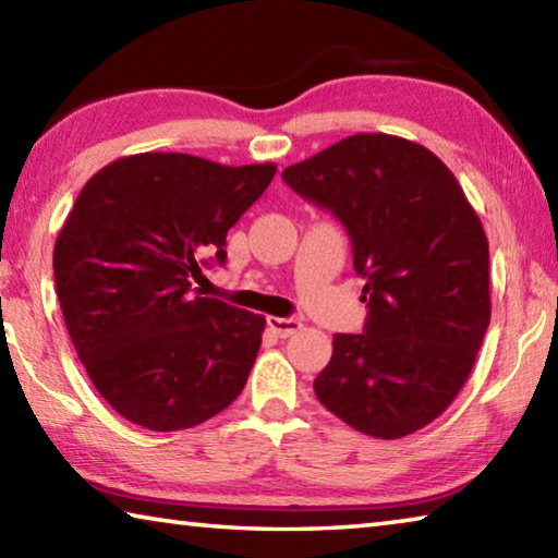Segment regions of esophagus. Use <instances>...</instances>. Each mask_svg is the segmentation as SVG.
<instances>
[{
	"label": "esophagus",
	"mask_w": 558,
	"mask_h": 558,
	"mask_svg": "<svg viewBox=\"0 0 558 558\" xmlns=\"http://www.w3.org/2000/svg\"><path fill=\"white\" fill-rule=\"evenodd\" d=\"M300 327H302L300 319H292V317H268V329H270L272 335H278L282 339L295 335Z\"/></svg>",
	"instance_id": "obj_1"
}]
</instances>
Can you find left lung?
Returning <instances> with one entry per match:
<instances>
[{"mask_svg":"<svg viewBox=\"0 0 558 558\" xmlns=\"http://www.w3.org/2000/svg\"><path fill=\"white\" fill-rule=\"evenodd\" d=\"M282 182L342 221L366 280L364 332L335 335L319 403L384 440L428 426L470 376L493 310L487 235L458 179L423 145L364 132Z\"/></svg>","mask_w":558,"mask_h":558,"instance_id":"left-lung-1","label":"left lung"}]
</instances>
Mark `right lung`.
Here are the masks:
<instances>
[{
    "mask_svg": "<svg viewBox=\"0 0 558 558\" xmlns=\"http://www.w3.org/2000/svg\"><path fill=\"white\" fill-rule=\"evenodd\" d=\"M272 177L276 165L143 153L81 189L56 239V292L75 354L122 418L192 428L243 391L266 319L192 295L189 278L226 260V233Z\"/></svg>",
    "mask_w": 558,
    "mask_h": 558,
    "instance_id": "right-lung-1",
    "label": "right lung"
}]
</instances>
